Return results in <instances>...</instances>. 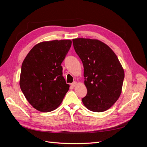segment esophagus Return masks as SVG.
Instances as JSON below:
<instances>
[{
	"instance_id": "obj_1",
	"label": "esophagus",
	"mask_w": 147,
	"mask_h": 147,
	"mask_svg": "<svg viewBox=\"0 0 147 147\" xmlns=\"http://www.w3.org/2000/svg\"><path fill=\"white\" fill-rule=\"evenodd\" d=\"M70 85L72 86V87H74L75 85H76V82H74L72 83H71V84H70Z\"/></svg>"
}]
</instances>
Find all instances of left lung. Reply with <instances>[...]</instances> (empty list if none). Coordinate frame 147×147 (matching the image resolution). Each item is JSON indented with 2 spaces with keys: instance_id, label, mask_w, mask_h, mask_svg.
<instances>
[{
  "instance_id": "8db88e82",
  "label": "left lung",
  "mask_w": 147,
  "mask_h": 147,
  "mask_svg": "<svg viewBox=\"0 0 147 147\" xmlns=\"http://www.w3.org/2000/svg\"><path fill=\"white\" fill-rule=\"evenodd\" d=\"M75 51L82 61L87 94L82 99L92 112L108 110L121 94L124 72L117 55L97 40L75 38Z\"/></svg>"
}]
</instances>
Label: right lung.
I'll return each instance as SVG.
<instances>
[{
  "label": "right lung",
  "instance_id": "1",
  "mask_svg": "<svg viewBox=\"0 0 147 147\" xmlns=\"http://www.w3.org/2000/svg\"><path fill=\"white\" fill-rule=\"evenodd\" d=\"M71 45L70 40L41 42L31 49L22 64L21 90L38 111L48 112L57 109L69 90L61 64Z\"/></svg>",
  "mask_w": 147,
  "mask_h": 147
}]
</instances>
